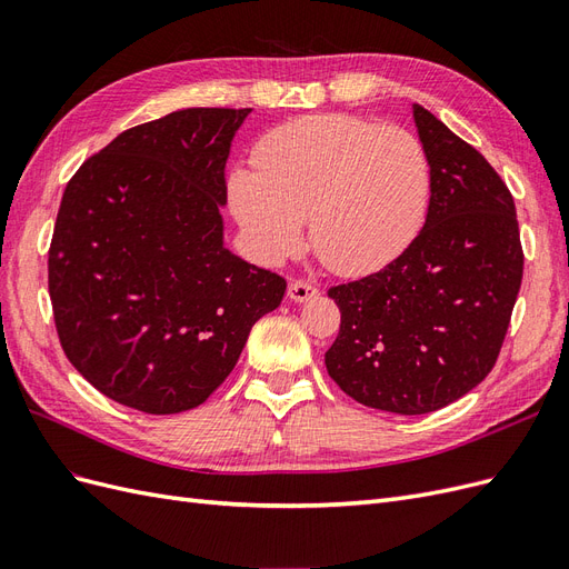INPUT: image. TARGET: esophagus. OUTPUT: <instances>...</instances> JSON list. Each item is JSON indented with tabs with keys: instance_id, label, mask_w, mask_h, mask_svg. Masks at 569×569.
Masks as SVG:
<instances>
[{
	"instance_id": "obj_1",
	"label": "esophagus",
	"mask_w": 569,
	"mask_h": 569,
	"mask_svg": "<svg viewBox=\"0 0 569 569\" xmlns=\"http://www.w3.org/2000/svg\"><path fill=\"white\" fill-rule=\"evenodd\" d=\"M287 295H289V299H291V301L303 303V301H311V299H316V297L320 295V289H318L316 284H311V282L297 280V282H291V284H289Z\"/></svg>"
}]
</instances>
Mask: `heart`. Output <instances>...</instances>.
Returning a JSON list of instances; mask_svg holds the SVG:
<instances>
[{
  "mask_svg": "<svg viewBox=\"0 0 569 569\" xmlns=\"http://www.w3.org/2000/svg\"><path fill=\"white\" fill-rule=\"evenodd\" d=\"M253 163L256 173L232 170L228 194L266 263L301 249L308 220L313 251L332 272H375L410 247L432 197L420 137L351 113H311L272 128Z\"/></svg>",
  "mask_w": 569,
  "mask_h": 569,
  "instance_id": "heart-1",
  "label": "heart"
}]
</instances>
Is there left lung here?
Wrapping results in <instances>:
<instances>
[{"label": "left lung", "instance_id": "left-lung-1", "mask_svg": "<svg viewBox=\"0 0 569 569\" xmlns=\"http://www.w3.org/2000/svg\"><path fill=\"white\" fill-rule=\"evenodd\" d=\"M432 163L420 234L389 266L330 287L341 313L325 366L358 403L422 416L458 401L496 366L522 284L510 189L441 120L412 107Z\"/></svg>", "mask_w": 569, "mask_h": 569}]
</instances>
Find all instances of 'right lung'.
Returning <instances> with one entry per match:
<instances>
[{
	"label": "right lung",
	"instance_id": "obj_1",
	"mask_svg": "<svg viewBox=\"0 0 569 569\" xmlns=\"http://www.w3.org/2000/svg\"><path fill=\"white\" fill-rule=\"evenodd\" d=\"M251 109H182L120 132L68 180L49 299L73 368L149 416L226 382L287 282L222 244L232 137Z\"/></svg>",
	"mask_w": 569,
	"mask_h": 569
}]
</instances>
